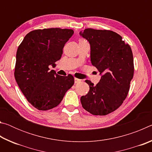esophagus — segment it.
<instances>
[{"label": "esophagus", "instance_id": "1", "mask_svg": "<svg viewBox=\"0 0 152 152\" xmlns=\"http://www.w3.org/2000/svg\"><path fill=\"white\" fill-rule=\"evenodd\" d=\"M80 82H81V80H80L78 78H74V82H75V84H78Z\"/></svg>", "mask_w": 152, "mask_h": 152}]
</instances>
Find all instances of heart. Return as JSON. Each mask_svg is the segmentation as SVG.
I'll list each match as a JSON object with an SVG mask.
<instances>
[{
	"instance_id": "obj_1",
	"label": "heart",
	"mask_w": 152,
	"mask_h": 152,
	"mask_svg": "<svg viewBox=\"0 0 152 152\" xmlns=\"http://www.w3.org/2000/svg\"><path fill=\"white\" fill-rule=\"evenodd\" d=\"M80 41H83V40H80Z\"/></svg>"
}]
</instances>
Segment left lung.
<instances>
[{"instance_id": "obj_1", "label": "left lung", "mask_w": 152, "mask_h": 152, "mask_svg": "<svg viewBox=\"0 0 152 152\" xmlns=\"http://www.w3.org/2000/svg\"><path fill=\"white\" fill-rule=\"evenodd\" d=\"M80 35L91 45V63L101 75L95 86L86 80L90 90L80 98L82 106L92 115H108L122 104L129 91L134 73L132 49L113 31L88 28Z\"/></svg>"}]
</instances>
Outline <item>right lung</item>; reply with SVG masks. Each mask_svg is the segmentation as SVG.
I'll return each mask as SVG.
<instances>
[{"label":"right lung","instance_id":"right-lung-1","mask_svg":"<svg viewBox=\"0 0 152 152\" xmlns=\"http://www.w3.org/2000/svg\"><path fill=\"white\" fill-rule=\"evenodd\" d=\"M73 34L72 29H36L25 35L17 49L15 80L28 102L38 110L57 107L74 84L71 74L61 76L50 70L61 58L64 45Z\"/></svg>","mask_w":152,"mask_h":152}]
</instances>
